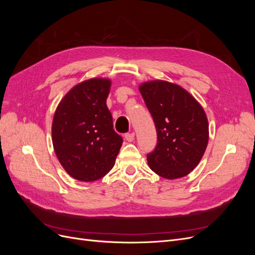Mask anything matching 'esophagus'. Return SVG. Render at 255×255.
<instances>
[{
    "label": "esophagus",
    "instance_id": "34e87169",
    "mask_svg": "<svg viewBox=\"0 0 255 255\" xmlns=\"http://www.w3.org/2000/svg\"><path fill=\"white\" fill-rule=\"evenodd\" d=\"M126 139H127V141H128V142H130V141H133L134 139H135V133H128V134H126Z\"/></svg>",
    "mask_w": 255,
    "mask_h": 255
}]
</instances>
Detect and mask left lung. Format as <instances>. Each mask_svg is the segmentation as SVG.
<instances>
[{"label":"left lung","instance_id":"obj_1","mask_svg":"<svg viewBox=\"0 0 255 255\" xmlns=\"http://www.w3.org/2000/svg\"><path fill=\"white\" fill-rule=\"evenodd\" d=\"M140 94L157 133L155 148L146 154L149 167L165 179L194 170L208 141L206 115L190 94L165 81L144 83Z\"/></svg>","mask_w":255,"mask_h":255}]
</instances>
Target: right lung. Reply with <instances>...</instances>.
<instances>
[{
    "label": "right lung",
    "instance_id": "right-lung-1",
    "mask_svg": "<svg viewBox=\"0 0 255 255\" xmlns=\"http://www.w3.org/2000/svg\"><path fill=\"white\" fill-rule=\"evenodd\" d=\"M110 89V80L85 81L68 92L54 115V151L75 180L101 179L114 167L122 145L106 105Z\"/></svg>",
    "mask_w": 255,
    "mask_h": 255
}]
</instances>
